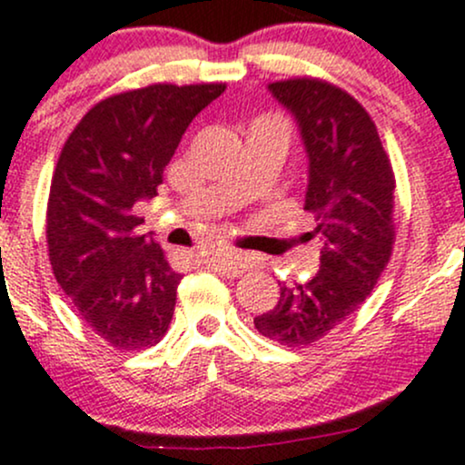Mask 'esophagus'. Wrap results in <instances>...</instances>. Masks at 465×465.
<instances>
[{"instance_id":"34e87169","label":"esophagus","mask_w":465,"mask_h":465,"mask_svg":"<svg viewBox=\"0 0 465 465\" xmlns=\"http://www.w3.org/2000/svg\"><path fill=\"white\" fill-rule=\"evenodd\" d=\"M209 261H212L218 270H223L224 273H232V276H238V273L247 272L249 267H252V261L247 258V253L241 252H218L212 253Z\"/></svg>"}]
</instances>
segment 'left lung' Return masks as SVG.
I'll return each instance as SVG.
<instances>
[{
    "label": "left lung",
    "instance_id": "obj_1",
    "mask_svg": "<svg viewBox=\"0 0 465 465\" xmlns=\"http://www.w3.org/2000/svg\"><path fill=\"white\" fill-rule=\"evenodd\" d=\"M292 111L310 158L305 212L321 233V270L307 282H278L276 307L253 325L285 348H305L350 319L388 267L394 232L392 163L368 111L316 77L272 82Z\"/></svg>",
    "mask_w": 465,
    "mask_h": 465
}]
</instances>
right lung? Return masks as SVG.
<instances>
[{"label": "right lung", "instance_id": "obj_1", "mask_svg": "<svg viewBox=\"0 0 465 465\" xmlns=\"http://www.w3.org/2000/svg\"><path fill=\"white\" fill-rule=\"evenodd\" d=\"M216 84H149L91 106L53 171L48 261L80 319L115 350H146L167 334L180 273L138 233L140 200L158 195L164 167Z\"/></svg>", "mask_w": 465, "mask_h": 465}]
</instances>
